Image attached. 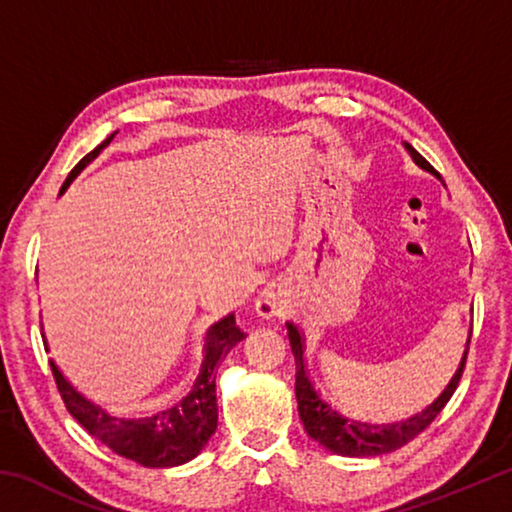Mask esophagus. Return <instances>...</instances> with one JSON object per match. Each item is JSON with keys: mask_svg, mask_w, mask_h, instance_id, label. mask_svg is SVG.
<instances>
[{"mask_svg": "<svg viewBox=\"0 0 512 512\" xmlns=\"http://www.w3.org/2000/svg\"><path fill=\"white\" fill-rule=\"evenodd\" d=\"M255 309H257V314L262 316V318H273V316H282L284 309H287V307H284L280 293L268 287V289H264L257 296Z\"/></svg>", "mask_w": 512, "mask_h": 512, "instance_id": "obj_1", "label": "esophagus"}]
</instances>
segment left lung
Here are the masks:
<instances>
[{
	"mask_svg": "<svg viewBox=\"0 0 512 512\" xmlns=\"http://www.w3.org/2000/svg\"><path fill=\"white\" fill-rule=\"evenodd\" d=\"M404 146L420 169L440 178V173L433 169L411 144L404 142ZM287 329H289L291 352L293 357H296V400H298L300 420L305 424V431L316 440L318 445H323L325 449H329V452L339 456H352V458L381 456V454H391L395 449L411 443V440L427 429L429 424L436 420V415L445 409L449 397H452L456 391L458 381H461L465 359H467V350H465L461 366H458L452 381H449L445 391L440 393L438 400L429 404L422 413H415L413 418L393 422V424H372V422L350 418L348 413H343L339 406L334 404L332 397H327L318 391L314 381L309 379L307 363H305V341H302L300 329L293 323H287ZM467 345H470V339H467Z\"/></svg>",
	"mask_w": 512,
	"mask_h": 512,
	"instance_id": "1",
	"label": "left lung"
}]
</instances>
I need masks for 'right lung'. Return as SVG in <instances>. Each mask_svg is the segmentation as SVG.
<instances>
[{"label":"right lung","mask_w":512,"mask_h":512,"mask_svg":"<svg viewBox=\"0 0 512 512\" xmlns=\"http://www.w3.org/2000/svg\"><path fill=\"white\" fill-rule=\"evenodd\" d=\"M112 137H115V133L106 137L97 149L90 151L76 164L63 187H60V194L72 185V180L85 169V164H90L106 149ZM241 339H246V334L237 327L232 314L221 318L219 323H214L210 332H207L205 359L192 393L183 397L178 404L169 406V409L164 406V409L135 415H115L101 409L99 404H94L69 384L54 361L49 363L67 411L74 415V420H79L81 427L90 436L101 440L115 454L144 467H176L201 454V449L216 431L219 411H216L214 368L219 359H223Z\"/></svg>","instance_id":"add662e5"}]
</instances>
